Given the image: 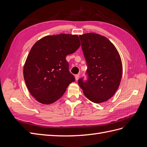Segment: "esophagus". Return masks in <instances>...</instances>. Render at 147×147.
I'll return each mask as SVG.
<instances>
[{"instance_id":"1","label":"esophagus","mask_w":147,"mask_h":147,"mask_svg":"<svg viewBox=\"0 0 147 147\" xmlns=\"http://www.w3.org/2000/svg\"><path fill=\"white\" fill-rule=\"evenodd\" d=\"M79 75H75V80H76L77 81L79 79Z\"/></svg>"}]
</instances>
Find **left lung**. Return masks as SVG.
Listing matches in <instances>:
<instances>
[{
	"instance_id": "1",
	"label": "left lung",
	"mask_w": 147,
	"mask_h": 147,
	"mask_svg": "<svg viewBox=\"0 0 147 147\" xmlns=\"http://www.w3.org/2000/svg\"><path fill=\"white\" fill-rule=\"evenodd\" d=\"M88 69L87 80L78 84L87 98L99 104L110 99L118 90L122 77V63L119 53L108 38L88 33L79 36Z\"/></svg>"
}]
</instances>
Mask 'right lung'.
<instances>
[{"label":"right lung","mask_w":147,"mask_h":147,"mask_svg":"<svg viewBox=\"0 0 147 147\" xmlns=\"http://www.w3.org/2000/svg\"><path fill=\"white\" fill-rule=\"evenodd\" d=\"M80 46L78 35L65 34L48 35L34 44L26 59L23 75L28 90L37 101L53 103L75 82L65 57Z\"/></svg>","instance_id":"obj_1"}]
</instances>
